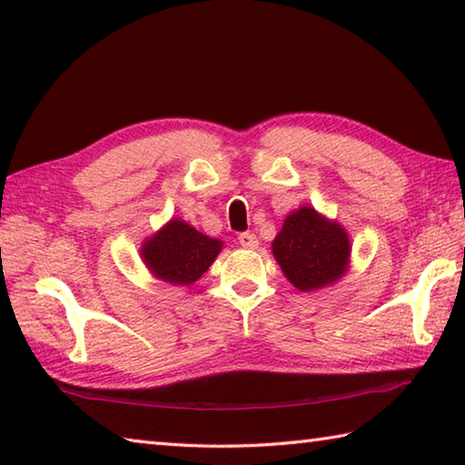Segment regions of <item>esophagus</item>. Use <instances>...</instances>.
Listing matches in <instances>:
<instances>
[{
  "instance_id": "esophagus-1",
  "label": "esophagus",
  "mask_w": 465,
  "mask_h": 465,
  "mask_svg": "<svg viewBox=\"0 0 465 465\" xmlns=\"http://www.w3.org/2000/svg\"><path fill=\"white\" fill-rule=\"evenodd\" d=\"M240 243H242V248H246V250H256L258 248V238L254 233H250V232H246V233H240Z\"/></svg>"
}]
</instances>
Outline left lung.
Listing matches in <instances>:
<instances>
[{
  "mask_svg": "<svg viewBox=\"0 0 465 465\" xmlns=\"http://www.w3.org/2000/svg\"><path fill=\"white\" fill-rule=\"evenodd\" d=\"M349 232L312 204L291 211L272 240V256L295 289L310 293L334 285L349 272Z\"/></svg>",
  "mask_w": 465,
  "mask_h": 465,
  "instance_id": "8db88e82",
  "label": "left lung"
}]
</instances>
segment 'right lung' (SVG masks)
<instances>
[{"instance_id": "1", "label": "right lung", "mask_w": 465, "mask_h": 465, "mask_svg": "<svg viewBox=\"0 0 465 465\" xmlns=\"http://www.w3.org/2000/svg\"><path fill=\"white\" fill-rule=\"evenodd\" d=\"M223 242L194 230L184 219L172 217L143 240L139 256L153 279L188 287L215 262Z\"/></svg>"}]
</instances>
